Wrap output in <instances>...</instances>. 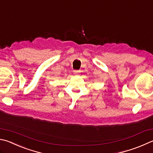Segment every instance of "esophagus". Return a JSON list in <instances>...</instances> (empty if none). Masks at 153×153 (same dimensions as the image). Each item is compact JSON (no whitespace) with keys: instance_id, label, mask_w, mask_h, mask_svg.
Masks as SVG:
<instances>
[{"instance_id":"1","label":"esophagus","mask_w":153,"mask_h":153,"mask_svg":"<svg viewBox=\"0 0 153 153\" xmlns=\"http://www.w3.org/2000/svg\"><path fill=\"white\" fill-rule=\"evenodd\" d=\"M79 71H77V70L74 71V75H76V76H77V75H79Z\"/></svg>"}]
</instances>
